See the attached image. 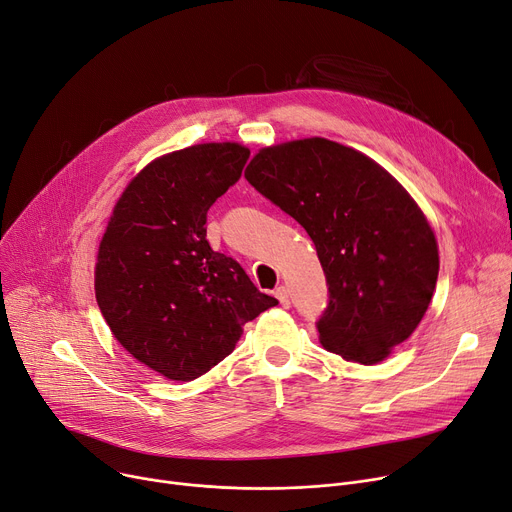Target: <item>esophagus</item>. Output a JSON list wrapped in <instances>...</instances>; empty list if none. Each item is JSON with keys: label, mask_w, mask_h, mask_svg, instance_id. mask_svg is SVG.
Masks as SVG:
<instances>
[{"label": "esophagus", "mask_w": 512, "mask_h": 512, "mask_svg": "<svg viewBox=\"0 0 512 512\" xmlns=\"http://www.w3.org/2000/svg\"><path fill=\"white\" fill-rule=\"evenodd\" d=\"M275 297L279 299V304H281L283 308H289V306H291V299H289V291H287V287H277Z\"/></svg>", "instance_id": "1"}]
</instances>
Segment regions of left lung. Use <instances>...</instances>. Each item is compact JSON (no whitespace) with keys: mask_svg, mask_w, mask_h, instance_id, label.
<instances>
[{"mask_svg":"<svg viewBox=\"0 0 512 512\" xmlns=\"http://www.w3.org/2000/svg\"><path fill=\"white\" fill-rule=\"evenodd\" d=\"M248 182L302 225L318 252L328 304L320 343L378 364L422 322L438 279L432 227L397 179L326 138L262 148Z\"/></svg>","mask_w":512,"mask_h":512,"instance_id":"left-lung-1","label":"left lung"}]
</instances>
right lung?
<instances>
[{
    "instance_id": "obj_1",
    "label": "right lung",
    "mask_w": 512,
    "mask_h": 512,
    "mask_svg": "<svg viewBox=\"0 0 512 512\" xmlns=\"http://www.w3.org/2000/svg\"><path fill=\"white\" fill-rule=\"evenodd\" d=\"M248 159L244 146L213 142L153 161L117 200L101 239V314L124 349L165 378L202 376L235 349L246 322L279 304L206 239L208 208Z\"/></svg>"
}]
</instances>
